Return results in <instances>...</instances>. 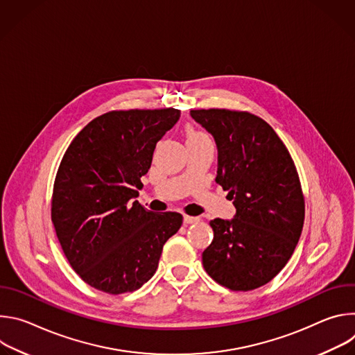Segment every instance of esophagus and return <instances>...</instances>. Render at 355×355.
<instances>
[{
    "label": "esophagus",
    "instance_id": "34e87169",
    "mask_svg": "<svg viewBox=\"0 0 355 355\" xmlns=\"http://www.w3.org/2000/svg\"><path fill=\"white\" fill-rule=\"evenodd\" d=\"M195 222H199V218H198V216H189V215H184V223H187V225H191V223H195Z\"/></svg>",
    "mask_w": 355,
    "mask_h": 355
}]
</instances>
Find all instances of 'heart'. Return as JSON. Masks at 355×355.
Segmentation results:
<instances>
[{"label": "heart", "mask_w": 355, "mask_h": 355, "mask_svg": "<svg viewBox=\"0 0 355 355\" xmlns=\"http://www.w3.org/2000/svg\"><path fill=\"white\" fill-rule=\"evenodd\" d=\"M204 139H209V136L202 132L193 126H188L187 128V141H193V140H204Z\"/></svg>", "instance_id": "1"}]
</instances>
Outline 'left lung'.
Instances as JSON below:
<instances>
[{"label": "left lung", "instance_id": "1", "mask_svg": "<svg viewBox=\"0 0 355 355\" xmlns=\"http://www.w3.org/2000/svg\"><path fill=\"white\" fill-rule=\"evenodd\" d=\"M218 146L216 182L236 216L209 222L214 240L202 252L208 275L230 291H252L286 266L305 220V196L289 151L275 130L247 111L192 110Z\"/></svg>", "mask_w": 355, "mask_h": 355}]
</instances>
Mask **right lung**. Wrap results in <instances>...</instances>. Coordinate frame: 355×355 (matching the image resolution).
Segmentation results:
<instances>
[{
  "label": "right lung",
  "mask_w": 355,
  "mask_h": 355,
  "mask_svg": "<svg viewBox=\"0 0 355 355\" xmlns=\"http://www.w3.org/2000/svg\"><path fill=\"white\" fill-rule=\"evenodd\" d=\"M180 110L110 111L73 139L52 193V222L73 270L89 286L121 295L155 275L182 215L155 214L136 196L157 141Z\"/></svg>",
  "instance_id": "obj_1"
}]
</instances>
